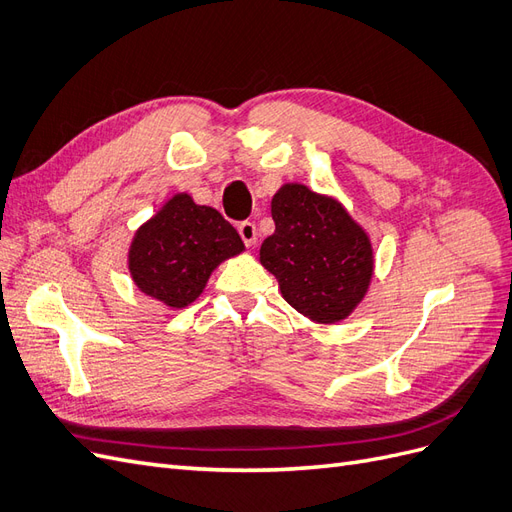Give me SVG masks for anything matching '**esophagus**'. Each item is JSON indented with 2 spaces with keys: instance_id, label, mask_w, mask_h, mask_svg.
<instances>
[{
  "instance_id": "1",
  "label": "esophagus",
  "mask_w": 512,
  "mask_h": 512,
  "mask_svg": "<svg viewBox=\"0 0 512 512\" xmlns=\"http://www.w3.org/2000/svg\"><path fill=\"white\" fill-rule=\"evenodd\" d=\"M237 230H239V237L243 239V243H245L247 247L256 243L258 230H256V224H254V222H241V224L237 226Z\"/></svg>"
}]
</instances>
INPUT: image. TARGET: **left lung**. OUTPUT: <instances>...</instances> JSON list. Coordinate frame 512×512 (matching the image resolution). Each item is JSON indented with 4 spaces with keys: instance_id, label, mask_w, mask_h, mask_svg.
Listing matches in <instances>:
<instances>
[{
    "instance_id": "8db88e82",
    "label": "left lung",
    "mask_w": 512,
    "mask_h": 512,
    "mask_svg": "<svg viewBox=\"0 0 512 512\" xmlns=\"http://www.w3.org/2000/svg\"><path fill=\"white\" fill-rule=\"evenodd\" d=\"M275 232L260 262L280 282L284 299L320 324L344 320L365 297L374 254L365 230L333 198L288 183L273 196Z\"/></svg>"
}]
</instances>
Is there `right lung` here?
Returning <instances> with one entry per match:
<instances>
[{
  "mask_svg": "<svg viewBox=\"0 0 512 512\" xmlns=\"http://www.w3.org/2000/svg\"><path fill=\"white\" fill-rule=\"evenodd\" d=\"M243 252V241L220 211L177 194L138 228L130 247L136 286L168 307L190 305L222 260Z\"/></svg>",
  "mask_w": 512,
  "mask_h": 512,
  "instance_id": "right-lung-1",
  "label": "right lung"
}]
</instances>
